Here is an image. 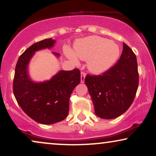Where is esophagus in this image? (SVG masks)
<instances>
[{"label": "esophagus", "instance_id": "obj_1", "mask_svg": "<svg viewBox=\"0 0 156 156\" xmlns=\"http://www.w3.org/2000/svg\"><path fill=\"white\" fill-rule=\"evenodd\" d=\"M85 76H86V73H85V72H81V82H82V83L84 82Z\"/></svg>", "mask_w": 156, "mask_h": 156}]
</instances>
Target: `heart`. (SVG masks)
<instances>
[{"mask_svg": "<svg viewBox=\"0 0 156 156\" xmlns=\"http://www.w3.org/2000/svg\"><path fill=\"white\" fill-rule=\"evenodd\" d=\"M75 54L69 49L66 54L74 62L77 63V57L88 60V67L94 73H101L114 65L118 59L120 48L114 42L108 41L99 36H90L79 41L74 47Z\"/></svg>", "mask_w": 156, "mask_h": 156, "instance_id": "1", "label": "heart"}]
</instances>
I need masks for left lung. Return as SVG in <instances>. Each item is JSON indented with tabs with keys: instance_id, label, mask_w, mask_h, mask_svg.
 I'll use <instances>...</instances> for the list:
<instances>
[{
	"instance_id": "left-lung-1",
	"label": "left lung",
	"mask_w": 156,
	"mask_h": 156,
	"mask_svg": "<svg viewBox=\"0 0 156 156\" xmlns=\"http://www.w3.org/2000/svg\"><path fill=\"white\" fill-rule=\"evenodd\" d=\"M138 81L136 55L123 43L122 54L116 65L101 75L87 74L85 77L96 115L112 119L126 112L136 97Z\"/></svg>"
}]
</instances>
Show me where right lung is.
<instances>
[{"instance_id": "add662e5", "label": "right lung", "mask_w": 156, "mask_h": 156, "mask_svg": "<svg viewBox=\"0 0 156 156\" xmlns=\"http://www.w3.org/2000/svg\"><path fill=\"white\" fill-rule=\"evenodd\" d=\"M55 40L52 38L35 42L19 57L13 80V94L23 112L34 121L42 124L59 122L69 113V98L73 89L80 83L78 69L62 70L49 81L34 82L27 74L30 60L36 51L50 49ZM59 57V53L53 52Z\"/></svg>"}]
</instances>
